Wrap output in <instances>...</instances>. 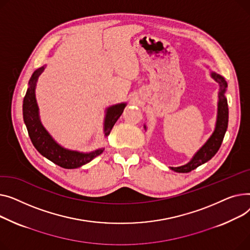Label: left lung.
<instances>
[{"instance_id":"8db88e82","label":"left lung","mask_w":250,"mask_h":250,"mask_svg":"<svg viewBox=\"0 0 250 250\" xmlns=\"http://www.w3.org/2000/svg\"><path fill=\"white\" fill-rule=\"evenodd\" d=\"M212 78L220 84V92H219V102H218V118L217 124L214 133L209 138L203 147L195 154L193 159L188 164L179 167H170L172 170L177 172H189L193 169L197 168L201 165L207 163L210 160L219 150L220 146L222 144L225 132L228 127V104L227 99L224 94L227 87V83L221 76L217 75L215 72H212Z\"/></svg>"}]
</instances>
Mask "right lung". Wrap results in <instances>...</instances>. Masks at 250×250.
<instances>
[{"label": "right lung", "instance_id": "add662e5", "mask_svg": "<svg viewBox=\"0 0 250 250\" xmlns=\"http://www.w3.org/2000/svg\"><path fill=\"white\" fill-rule=\"evenodd\" d=\"M44 67H41L33 72L29 81V87L26 92L23 101V118L26 124L28 134L35 146V148L46 158L51 160L53 164L63 168H77L80 167L100 155L104 149H98L90 153H80L78 151H71L62 148L58 145L47 133L40 123L38 116V107L35 99V84L38 77L41 75ZM126 104H118L110 107L107 110L105 118V135L108 136L110 132L119 119L124 111Z\"/></svg>", "mask_w": 250, "mask_h": 250}]
</instances>
